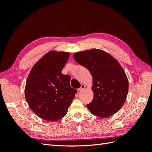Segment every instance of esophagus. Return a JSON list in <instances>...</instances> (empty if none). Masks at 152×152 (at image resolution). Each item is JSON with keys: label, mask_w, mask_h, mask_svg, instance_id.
Instances as JSON below:
<instances>
[{"label": "esophagus", "mask_w": 152, "mask_h": 152, "mask_svg": "<svg viewBox=\"0 0 152 152\" xmlns=\"http://www.w3.org/2000/svg\"><path fill=\"white\" fill-rule=\"evenodd\" d=\"M85 88H86V86L84 84H82L81 87H80V88L78 89V91H82L83 90H84Z\"/></svg>", "instance_id": "esophagus-1"}]
</instances>
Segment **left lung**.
<instances>
[{"label": "left lung", "mask_w": 152, "mask_h": 152, "mask_svg": "<svg viewBox=\"0 0 152 152\" xmlns=\"http://www.w3.org/2000/svg\"><path fill=\"white\" fill-rule=\"evenodd\" d=\"M75 60L86 67L93 77L94 97L87 107L94 115H113L125 103L129 89L127 75L120 63L109 53L91 49L73 54Z\"/></svg>", "instance_id": "8db88e82"}]
</instances>
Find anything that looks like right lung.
Listing matches in <instances>:
<instances>
[{
  "mask_svg": "<svg viewBox=\"0 0 152 152\" xmlns=\"http://www.w3.org/2000/svg\"><path fill=\"white\" fill-rule=\"evenodd\" d=\"M69 57L68 52L50 50L35 64L27 78L26 101L44 120L54 122L65 117L77 93L70 86L71 77L61 73Z\"/></svg>",
  "mask_w": 152,
  "mask_h": 152,
  "instance_id": "add662e5",
  "label": "right lung"
}]
</instances>
